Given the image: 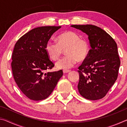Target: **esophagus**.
I'll use <instances>...</instances> for the list:
<instances>
[{
	"mask_svg": "<svg viewBox=\"0 0 127 127\" xmlns=\"http://www.w3.org/2000/svg\"><path fill=\"white\" fill-rule=\"evenodd\" d=\"M63 71L64 73H67L70 72V70H67V69H64Z\"/></svg>",
	"mask_w": 127,
	"mask_h": 127,
	"instance_id": "obj_1",
	"label": "esophagus"
}]
</instances>
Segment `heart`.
<instances>
[{
    "label": "heart",
    "instance_id": "b5f03b06",
    "mask_svg": "<svg viewBox=\"0 0 127 127\" xmlns=\"http://www.w3.org/2000/svg\"><path fill=\"white\" fill-rule=\"evenodd\" d=\"M58 43L51 41L46 43L45 50L53 61L58 60L65 51L66 56L56 63L59 69H68L73 66L77 61L83 62L89 54V46L86 41L80 38L77 33L66 31L58 36Z\"/></svg>",
    "mask_w": 127,
    "mask_h": 127
}]
</instances>
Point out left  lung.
<instances>
[{
	"instance_id": "8db88e82",
	"label": "left lung",
	"mask_w": 127,
	"mask_h": 127,
	"mask_svg": "<svg viewBox=\"0 0 127 127\" xmlns=\"http://www.w3.org/2000/svg\"><path fill=\"white\" fill-rule=\"evenodd\" d=\"M71 27L86 33L91 47L87 58L78 67V91L86 99H101L118 78L120 61L117 43L96 26L74 25Z\"/></svg>"
}]
</instances>
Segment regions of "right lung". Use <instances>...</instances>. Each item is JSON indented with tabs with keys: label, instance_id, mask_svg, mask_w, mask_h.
Returning a JSON list of instances; mask_svg holds the SVG:
<instances>
[{
	"label": "right lung",
	"instance_id": "add662e5",
	"mask_svg": "<svg viewBox=\"0 0 127 127\" xmlns=\"http://www.w3.org/2000/svg\"><path fill=\"white\" fill-rule=\"evenodd\" d=\"M61 26H42L31 30L17 41L12 54L13 75L21 91L30 99L39 101L52 93L63 70L45 73L54 64L45 46Z\"/></svg>",
	"mask_w": 127,
	"mask_h": 127
}]
</instances>
